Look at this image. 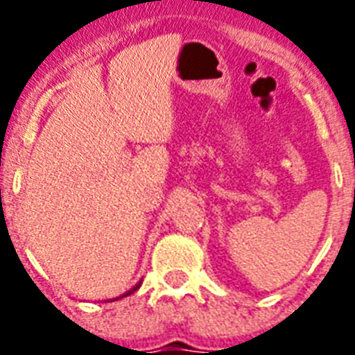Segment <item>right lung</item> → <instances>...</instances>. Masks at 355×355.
I'll list each match as a JSON object with an SVG mask.
<instances>
[{
	"label": "right lung",
	"mask_w": 355,
	"mask_h": 355,
	"mask_svg": "<svg viewBox=\"0 0 355 355\" xmlns=\"http://www.w3.org/2000/svg\"><path fill=\"white\" fill-rule=\"evenodd\" d=\"M138 287H139V286H136V287H134V291H136V289H138ZM130 293H132V291H130ZM130 293H127V295H130Z\"/></svg>",
	"instance_id": "obj_1"
}]
</instances>
